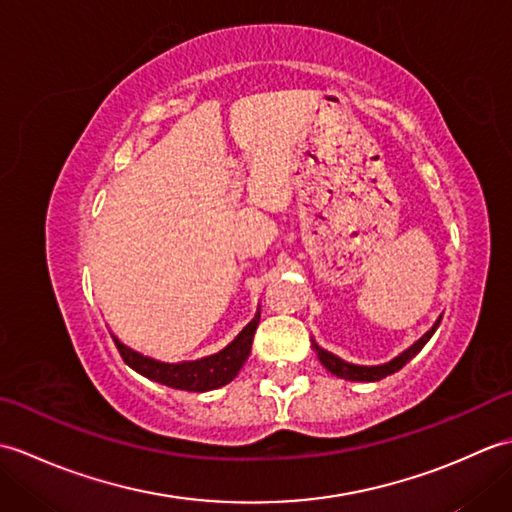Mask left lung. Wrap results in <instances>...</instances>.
Listing matches in <instances>:
<instances>
[{
	"label": "left lung",
	"mask_w": 512,
	"mask_h": 512,
	"mask_svg": "<svg viewBox=\"0 0 512 512\" xmlns=\"http://www.w3.org/2000/svg\"><path fill=\"white\" fill-rule=\"evenodd\" d=\"M438 325H440V321L433 325V328L422 336V339L418 341V343H413L407 352H402L398 358H394V361L391 363H387V365H378V367H361V365H350V363H345V361H341L339 356H334V354H330V352H325V350H321L319 345H314V350H317V354H319V361L325 365V369H330L332 374H336L339 378H345V380H365V383H372V380H380V378H385V376H389V374H394V372H398V369L405 365V363H409L413 356H416L422 347H424V343H427L429 339H431V334L438 330Z\"/></svg>",
	"instance_id": "8db88e82"
}]
</instances>
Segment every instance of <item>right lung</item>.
Returning <instances> with one entry per match:
<instances>
[{"instance_id": "right-lung-1", "label": "right lung", "mask_w": 512, "mask_h": 512, "mask_svg": "<svg viewBox=\"0 0 512 512\" xmlns=\"http://www.w3.org/2000/svg\"><path fill=\"white\" fill-rule=\"evenodd\" d=\"M257 323H259V314L246 325L242 334H239L237 339L226 347V350L193 363H160V361H154V358L129 350V347L118 341L114 334L112 339L123 361L132 369H136L138 374H143L145 378L156 380V383L173 387V389H182V391H209V389H217L226 383H231L239 369H242L244 361L250 354V345H253Z\"/></svg>"}]
</instances>
